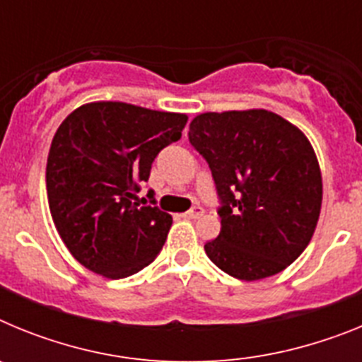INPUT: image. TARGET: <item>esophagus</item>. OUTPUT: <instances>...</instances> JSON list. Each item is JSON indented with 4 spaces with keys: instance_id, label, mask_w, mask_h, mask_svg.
Returning <instances> with one entry per match:
<instances>
[{
    "instance_id": "obj_1",
    "label": "esophagus",
    "mask_w": 362,
    "mask_h": 362,
    "mask_svg": "<svg viewBox=\"0 0 362 362\" xmlns=\"http://www.w3.org/2000/svg\"><path fill=\"white\" fill-rule=\"evenodd\" d=\"M204 214V210L201 209V206H194V209H190L188 212L183 214L185 219H197V217H201Z\"/></svg>"
}]
</instances>
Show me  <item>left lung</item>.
<instances>
[{
	"label": "left lung",
	"instance_id": "left-lung-1",
	"mask_svg": "<svg viewBox=\"0 0 362 362\" xmlns=\"http://www.w3.org/2000/svg\"><path fill=\"white\" fill-rule=\"evenodd\" d=\"M192 146L219 196L221 232L204 245L217 268L241 281L276 276L312 239L321 214L317 158L296 124L263 108L194 117Z\"/></svg>",
	"mask_w": 362,
	"mask_h": 362
}]
</instances>
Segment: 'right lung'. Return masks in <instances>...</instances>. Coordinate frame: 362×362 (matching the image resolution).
I'll return each mask as SVG.
<instances>
[{"label":"right lung","mask_w":362,"mask_h":362,"mask_svg":"<svg viewBox=\"0 0 362 362\" xmlns=\"http://www.w3.org/2000/svg\"><path fill=\"white\" fill-rule=\"evenodd\" d=\"M187 121V114L98 101L59 124L47 159V194L57 233L83 267L123 279L158 257L172 216L156 206L152 190L150 203H139L137 192Z\"/></svg>","instance_id":"1"}]
</instances>
